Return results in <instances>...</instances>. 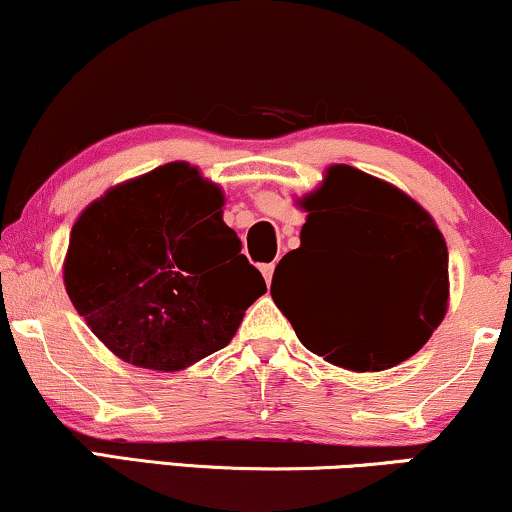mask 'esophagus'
Segmentation results:
<instances>
[{
    "mask_svg": "<svg viewBox=\"0 0 512 512\" xmlns=\"http://www.w3.org/2000/svg\"><path fill=\"white\" fill-rule=\"evenodd\" d=\"M260 271H262L264 281H267V286H269V283H271V276H274V264H262Z\"/></svg>",
    "mask_w": 512,
    "mask_h": 512,
    "instance_id": "esophagus-1",
    "label": "esophagus"
}]
</instances>
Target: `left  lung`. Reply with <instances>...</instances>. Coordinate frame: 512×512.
Returning <instances> with one entry per match:
<instances>
[{
	"mask_svg": "<svg viewBox=\"0 0 512 512\" xmlns=\"http://www.w3.org/2000/svg\"><path fill=\"white\" fill-rule=\"evenodd\" d=\"M300 248L271 278V297L309 352L352 371H385L418 352L442 323L449 252L416 200L349 165L328 170L302 200ZM307 268V294H276L274 282Z\"/></svg>",
	"mask_w": 512,
	"mask_h": 512,
	"instance_id": "1",
	"label": "left lung"
}]
</instances>
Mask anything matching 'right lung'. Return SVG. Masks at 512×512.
Listing matches in <instances>:
<instances>
[{"instance_id": "1", "label": "right lung", "mask_w": 512, "mask_h": 512, "mask_svg": "<svg viewBox=\"0 0 512 512\" xmlns=\"http://www.w3.org/2000/svg\"><path fill=\"white\" fill-rule=\"evenodd\" d=\"M224 196L170 163L82 212L63 269L70 302L103 345L153 371H179L229 345L267 293L222 219Z\"/></svg>"}]
</instances>
